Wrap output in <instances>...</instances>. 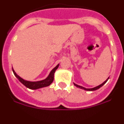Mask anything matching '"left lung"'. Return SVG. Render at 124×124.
<instances>
[{"instance_id": "8db88e82", "label": "left lung", "mask_w": 124, "mask_h": 124, "mask_svg": "<svg viewBox=\"0 0 124 124\" xmlns=\"http://www.w3.org/2000/svg\"><path fill=\"white\" fill-rule=\"evenodd\" d=\"M109 78H107V79H106V81H105L104 82V83H102L101 84H100V85H99V86H96V87H93V88L87 89V88H85V87H82V86H79V85H78V84H75V83H74V86H76L77 87H79V88L83 89H84V90H86V91H96V90H97V89H98L100 88L101 87H102V86L103 85H104V84L105 83H106V82L107 81V80L109 79Z\"/></svg>"}]
</instances>
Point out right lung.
Listing matches in <instances>:
<instances>
[{"mask_svg": "<svg viewBox=\"0 0 124 124\" xmlns=\"http://www.w3.org/2000/svg\"><path fill=\"white\" fill-rule=\"evenodd\" d=\"M59 66V64L56 66L55 68L51 70V71L50 72V74L48 75V76L44 80H42V81H37V82H31V81H26V80H24L23 79H22V78H20L18 75H17L16 74V73L15 72V71L12 68V71L14 72V74H15V76L21 82L24 86H25L28 88L30 89H37L41 88V87H46V86H50V84L53 83V79H54V74L55 73L56 70L58 69Z\"/></svg>", "mask_w": 124, "mask_h": 124, "instance_id": "obj_1", "label": "right lung"}]
</instances>
